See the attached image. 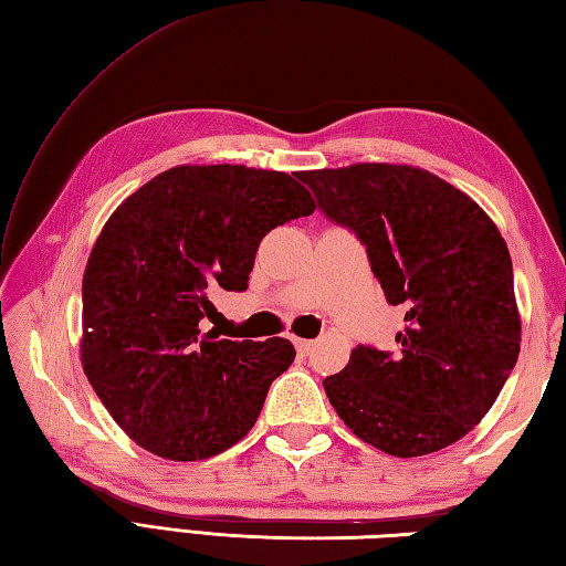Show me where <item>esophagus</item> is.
Instances as JSON below:
<instances>
[{"label":"esophagus","instance_id":"1","mask_svg":"<svg viewBox=\"0 0 566 566\" xmlns=\"http://www.w3.org/2000/svg\"><path fill=\"white\" fill-rule=\"evenodd\" d=\"M295 349L301 357H307L313 352V343L311 339H295Z\"/></svg>","mask_w":566,"mask_h":566}]
</instances>
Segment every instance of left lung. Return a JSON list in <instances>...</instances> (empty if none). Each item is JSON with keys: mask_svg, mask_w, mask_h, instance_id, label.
Listing matches in <instances>:
<instances>
[{"mask_svg": "<svg viewBox=\"0 0 566 566\" xmlns=\"http://www.w3.org/2000/svg\"><path fill=\"white\" fill-rule=\"evenodd\" d=\"M323 214L365 243L389 305L403 311L397 349H352L323 381L352 433L413 458L481 423L520 355L507 243L461 189L409 165L361 163L301 175Z\"/></svg>", "mask_w": 566, "mask_h": 566, "instance_id": "1", "label": "left lung"}]
</instances>
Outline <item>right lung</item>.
Returning a JSON list of instances; mask_svg holds the SVG:
<instances>
[{
	"mask_svg": "<svg viewBox=\"0 0 566 566\" xmlns=\"http://www.w3.org/2000/svg\"><path fill=\"white\" fill-rule=\"evenodd\" d=\"M313 211L311 191L285 172L179 165L105 221L83 273L81 361L137 446L205 461L253 429L295 349L283 337L205 335L207 291H247L265 233Z\"/></svg>",
	"mask_w": 566,
	"mask_h": 566,
	"instance_id": "right-lung-1",
	"label": "right lung"
}]
</instances>
